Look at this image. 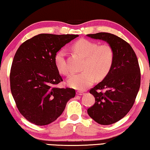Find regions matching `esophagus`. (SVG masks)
<instances>
[{"label":"esophagus","instance_id":"1","mask_svg":"<svg viewBox=\"0 0 150 150\" xmlns=\"http://www.w3.org/2000/svg\"><path fill=\"white\" fill-rule=\"evenodd\" d=\"M84 93H83V92H81V91H77L76 92V94L77 95H80V96H82V95H83V94H84Z\"/></svg>","mask_w":150,"mask_h":150}]
</instances>
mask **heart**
Masks as SVG:
<instances>
[{
    "label": "heart",
    "mask_w": 150,
    "mask_h": 150,
    "mask_svg": "<svg viewBox=\"0 0 150 150\" xmlns=\"http://www.w3.org/2000/svg\"><path fill=\"white\" fill-rule=\"evenodd\" d=\"M72 50L85 59L82 72L72 74L68 78V86L85 91L93 84L96 77L98 80L103 79L109 74L114 60V52L109 45H98L95 42L83 39L72 45ZM66 56V50L61 49L54 57L57 70L64 75L68 74L70 71Z\"/></svg>",
    "instance_id": "1"
}]
</instances>
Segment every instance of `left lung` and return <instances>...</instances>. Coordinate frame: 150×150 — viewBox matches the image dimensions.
Returning a JSON list of instances; mask_svg holds the SVG:
<instances>
[{"mask_svg":"<svg viewBox=\"0 0 150 150\" xmlns=\"http://www.w3.org/2000/svg\"><path fill=\"white\" fill-rule=\"evenodd\" d=\"M86 36L105 41L114 52L113 64L109 74L90 91L95 103L87 110L96 123L110 125L123 118L134 104L141 82L139 63L131 46L117 35L98 33Z\"/></svg>","mask_w":150,"mask_h":150,"instance_id":"1","label":"left lung"}]
</instances>
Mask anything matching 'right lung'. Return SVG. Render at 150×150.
<instances>
[{"instance_id": "add662e5", "label": "right lung", "mask_w": 150, "mask_h": 150, "mask_svg": "<svg viewBox=\"0 0 150 150\" xmlns=\"http://www.w3.org/2000/svg\"><path fill=\"white\" fill-rule=\"evenodd\" d=\"M78 35L42 33L25 41L14 56L10 74L11 91L17 107L27 120L36 125L56 121L74 89L56 88L63 81L54 57Z\"/></svg>"}]
</instances>
